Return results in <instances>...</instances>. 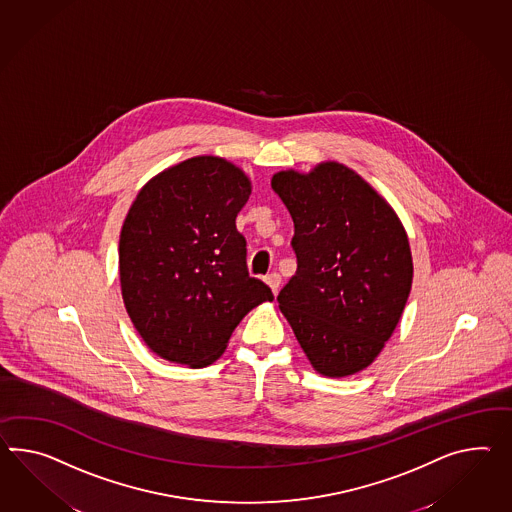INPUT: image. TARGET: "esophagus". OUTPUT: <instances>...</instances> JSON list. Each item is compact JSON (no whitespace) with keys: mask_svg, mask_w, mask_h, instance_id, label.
<instances>
[{"mask_svg":"<svg viewBox=\"0 0 512 512\" xmlns=\"http://www.w3.org/2000/svg\"><path fill=\"white\" fill-rule=\"evenodd\" d=\"M265 282H267V286L271 288V291L273 293H278V288H280V282H282V278H280V275L278 273H271V275L265 276Z\"/></svg>","mask_w":512,"mask_h":512,"instance_id":"esophagus-1","label":"esophagus"}]
</instances>
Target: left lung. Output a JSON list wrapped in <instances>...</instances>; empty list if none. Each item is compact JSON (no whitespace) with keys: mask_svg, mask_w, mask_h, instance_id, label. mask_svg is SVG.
I'll list each match as a JSON object with an SVG mask.
<instances>
[{"mask_svg":"<svg viewBox=\"0 0 512 512\" xmlns=\"http://www.w3.org/2000/svg\"><path fill=\"white\" fill-rule=\"evenodd\" d=\"M271 187L295 224L297 273L276 301L315 371L347 377L390 340L412 286L408 237L395 211L356 172L321 163L278 172Z\"/></svg>","mask_w":512,"mask_h":512,"instance_id":"1","label":"left lung"}]
</instances>
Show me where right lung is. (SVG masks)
Wrapping results in <instances>:
<instances>
[{
	"label": "right lung",
	"mask_w": 512,
	"mask_h": 512,
	"mask_svg": "<svg viewBox=\"0 0 512 512\" xmlns=\"http://www.w3.org/2000/svg\"><path fill=\"white\" fill-rule=\"evenodd\" d=\"M250 197L245 172L198 156L152 178L120 232L122 299L154 353L210 366L250 310L273 291L249 275L236 217Z\"/></svg>",
	"instance_id": "1"
}]
</instances>
